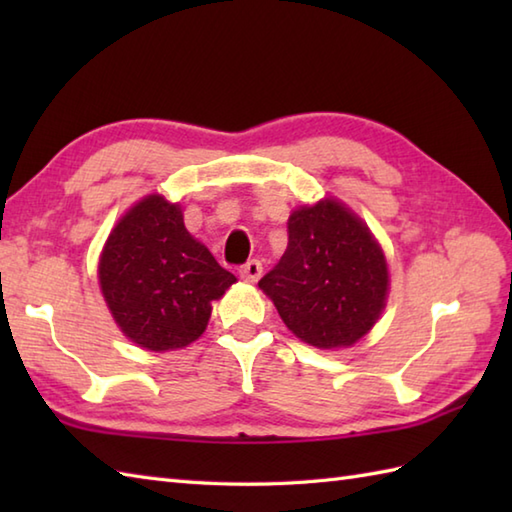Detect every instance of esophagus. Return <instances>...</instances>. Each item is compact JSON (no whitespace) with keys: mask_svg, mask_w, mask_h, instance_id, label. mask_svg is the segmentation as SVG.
<instances>
[{"mask_svg":"<svg viewBox=\"0 0 512 512\" xmlns=\"http://www.w3.org/2000/svg\"><path fill=\"white\" fill-rule=\"evenodd\" d=\"M239 277L248 281V284H255V281L262 277V262H257V259H250L248 264L239 268Z\"/></svg>","mask_w":512,"mask_h":512,"instance_id":"1","label":"esophagus"}]
</instances>
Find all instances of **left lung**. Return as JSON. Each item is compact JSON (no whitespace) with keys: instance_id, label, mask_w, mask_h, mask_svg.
Segmentation results:
<instances>
[{"instance_id":"8db88e82","label":"left lung","mask_w":512,"mask_h":512,"mask_svg":"<svg viewBox=\"0 0 512 512\" xmlns=\"http://www.w3.org/2000/svg\"><path fill=\"white\" fill-rule=\"evenodd\" d=\"M288 330L319 350L350 347L385 308L389 273L367 224L332 198L299 206L288 248L259 279Z\"/></svg>"}]
</instances>
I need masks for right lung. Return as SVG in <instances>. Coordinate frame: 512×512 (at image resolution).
I'll use <instances>...</instances> for the list:
<instances>
[{
	"instance_id": "right-lung-1",
	"label": "right lung",
	"mask_w": 512,
	"mask_h": 512,
	"mask_svg": "<svg viewBox=\"0 0 512 512\" xmlns=\"http://www.w3.org/2000/svg\"><path fill=\"white\" fill-rule=\"evenodd\" d=\"M99 281L127 339L149 352H169L198 339L211 301L237 279L184 228L180 204L147 195L107 237Z\"/></svg>"
}]
</instances>
